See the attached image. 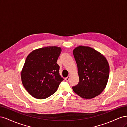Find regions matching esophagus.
Here are the masks:
<instances>
[{
  "label": "esophagus",
  "instance_id": "obj_1",
  "mask_svg": "<svg viewBox=\"0 0 127 127\" xmlns=\"http://www.w3.org/2000/svg\"><path fill=\"white\" fill-rule=\"evenodd\" d=\"M69 79H70V76H68L67 77H66V78H65V80H66L67 82H68L69 80Z\"/></svg>",
  "mask_w": 127,
  "mask_h": 127
}]
</instances>
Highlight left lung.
I'll return each mask as SVG.
<instances>
[{
    "mask_svg": "<svg viewBox=\"0 0 127 127\" xmlns=\"http://www.w3.org/2000/svg\"><path fill=\"white\" fill-rule=\"evenodd\" d=\"M73 54L79 78L73 91L83 98L97 96L104 90L109 79L110 68L106 59L94 49L84 46L76 48Z\"/></svg>",
    "mask_w": 127,
    "mask_h": 127,
    "instance_id": "left-lung-1",
    "label": "left lung"
}]
</instances>
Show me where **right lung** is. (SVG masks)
I'll return each mask as SVG.
<instances>
[{"mask_svg":"<svg viewBox=\"0 0 127 127\" xmlns=\"http://www.w3.org/2000/svg\"><path fill=\"white\" fill-rule=\"evenodd\" d=\"M61 52L59 47H48L35 50L27 57L21 79L26 91L34 98L50 96L64 80L57 63Z\"/></svg>","mask_w":127,"mask_h":127,"instance_id":"right-lung-1","label":"right lung"}]
</instances>
